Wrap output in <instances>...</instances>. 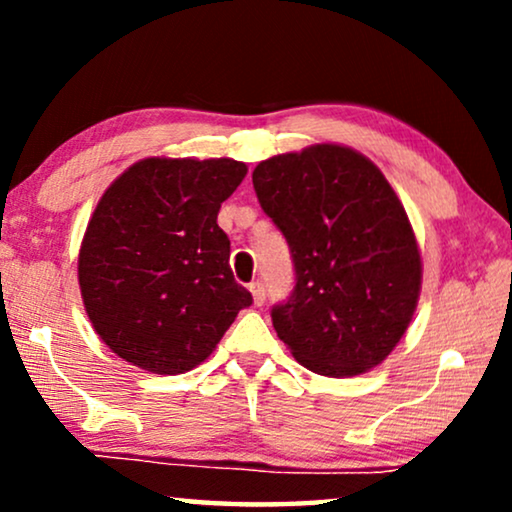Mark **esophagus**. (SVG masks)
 I'll return each instance as SVG.
<instances>
[{"label":"esophagus","mask_w":512,"mask_h":512,"mask_svg":"<svg viewBox=\"0 0 512 512\" xmlns=\"http://www.w3.org/2000/svg\"><path fill=\"white\" fill-rule=\"evenodd\" d=\"M249 291H251V296H254V305L261 307L265 303V286H263V282H251L249 284Z\"/></svg>","instance_id":"esophagus-1"}]
</instances>
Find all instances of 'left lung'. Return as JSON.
<instances>
[{
	"label": "left lung",
	"instance_id": "8db88e82",
	"mask_svg": "<svg viewBox=\"0 0 512 512\" xmlns=\"http://www.w3.org/2000/svg\"><path fill=\"white\" fill-rule=\"evenodd\" d=\"M251 179L296 270L291 298L272 307L279 340L326 377L380 366L422 289L415 233L380 167L349 146L314 144L263 160Z\"/></svg>",
	"mask_w": 512,
	"mask_h": 512
}]
</instances>
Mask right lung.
<instances>
[{
  "label": "right lung",
  "instance_id": "1",
  "mask_svg": "<svg viewBox=\"0 0 512 512\" xmlns=\"http://www.w3.org/2000/svg\"><path fill=\"white\" fill-rule=\"evenodd\" d=\"M244 174L233 158H144L97 202L79 251L81 298L95 333L132 366L193 370L251 305L216 223Z\"/></svg>",
  "mask_w": 512,
  "mask_h": 512
}]
</instances>
